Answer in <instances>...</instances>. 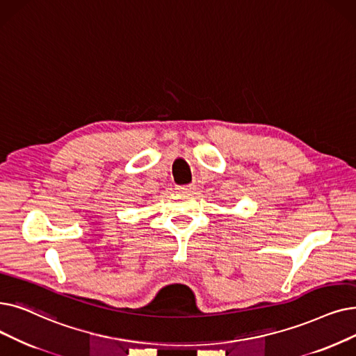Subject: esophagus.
I'll use <instances>...</instances> for the list:
<instances>
[{"label":"esophagus","instance_id":"esophagus-1","mask_svg":"<svg viewBox=\"0 0 356 356\" xmlns=\"http://www.w3.org/2000/svg\"><path fill=\"white\" fill-rule=\"evenodd\" d=\"M180 192H193L196 189V184L191 183V184H186V186H179L177 188Z\"/></svg>","mask_w":356,"mask_h":356}]
</instances>
